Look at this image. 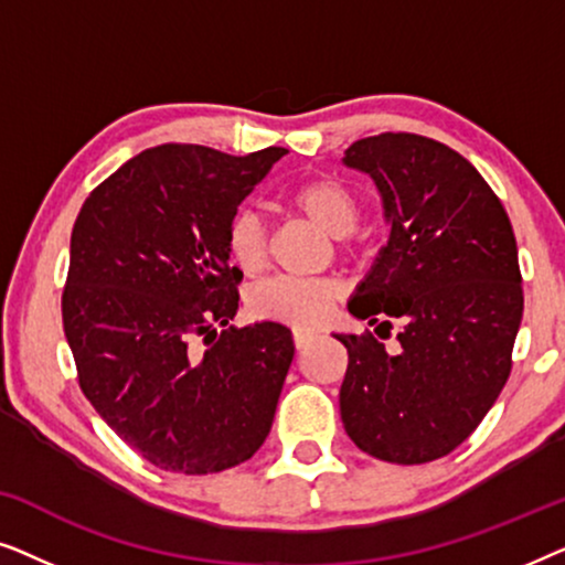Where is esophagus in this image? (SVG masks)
<instances>
[{"label": "esophagus", "mask_w": 565, "mask_h": 565, "mask_svg": "<svg viewBox=\"0 0 565 565\" xmlns=\"http://www.w3.org/2000/svg\"><path fill=\"white\" fill-rule=\"evenodd\" d=\"M313 342V334L311 331H303V329H296L292 331V344H296V350L300 352V350H306L308 344Z\"/></svg>", "instance_id": "esophagus-1"}]
</instances>
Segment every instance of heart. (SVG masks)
<instances>
[{
  "label": "heart",
  "mask_w": 565,
  "mask_h": 565,
  "mask_svg": "<svg viewBox=\"0 0 565 565\" xmlns=\"http://www.w3.org/2000/svg\"><path fill=\"white\" fill-rule=\"evenodd\" d=\"M288 203L323 234L334 236L339 252L350 249V234L362 218V203L350 184L334 177H321L292 190ZM226 252L244 275H257L267 267V234L252 211H238L228 221ZM337 298L339 285L329 277H273L249 292V308L257 319L290 327H316L327 319Z\"/></svg>",
  "instance_id": "heart-1"
}]
</instances>
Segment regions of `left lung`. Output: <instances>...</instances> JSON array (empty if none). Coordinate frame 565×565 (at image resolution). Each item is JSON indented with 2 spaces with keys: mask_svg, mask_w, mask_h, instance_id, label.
Wrapping results in <instances>:
<instances>
[{
  "mask_svg": "<svg viewBox=\"0 0 565 565\" xmlns=\"http://www.w3.org/2000/svg\"><path fill=\"white\" fill-rule=\"evenodd\" d=\"M344 164L373 177L391 223L350 313L388 331L398 321L401 347L334 334L350 354L339 412L362 452L419 466L466 443L512 373L524 306L514 231L478 169L435 138H360Z\"/></svg>",
  "mask_w": 565,
  "mask_h": 565,
  "instance_id": "obj_1",
  "label": "left lung"
}]
</instances>
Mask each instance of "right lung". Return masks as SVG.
Here are the masks:
<instances>
[{"label":"right lung","instance_id":"right-lung-1","mask_svg":"<svg viewBox=\"0 0 565 565\" xmlns=\"http://www.w3.org/2000/svg\"><path fill=\"white\" fill-rule=\"evenodd\" d=\"M285 153L153 146L76 215L61 313L79 388L161 470H228L273 429L296 347L282 323H231L242 273L226 226Z\"/></svg>","mask_w":565,"mask_h":565}]
</instances>
